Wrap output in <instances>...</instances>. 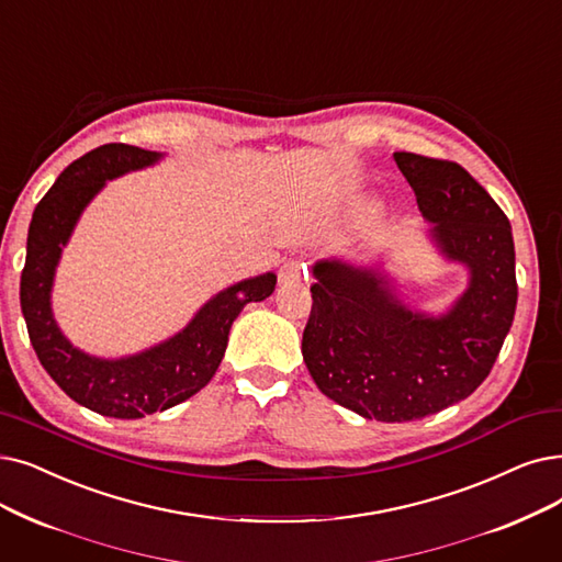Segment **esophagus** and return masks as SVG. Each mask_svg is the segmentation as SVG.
Listing matches in <instances>:
<instances>
[{"label":"esophagus","mask_w":562,"mask_h":562,"mask_svg":"<svg viewBox=\"0 0 562 562\" xmlns=\"http://www.w3.org/2000/svg\"><path fill=\"white\" fill-rule=\"evenodd\" d=\"M280 280L282 282H296L307 280V263L305 261H284L280 268Z\"/></svg>","instance_id":"34e87169"}]
</instances>
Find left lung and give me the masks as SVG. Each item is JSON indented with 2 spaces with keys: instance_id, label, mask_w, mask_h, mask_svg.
Instances as JSON below:
<instances>
[{
  "instance_id": "1",
  "label": "left lung",
  "mask_w": 562,
  "mask_h": 562,
  "mask_svg": "<svg viewBox=\"0 0 562 562\" xmlns=\"http://www.w3.org/2000/svg\"><path fill=\"white\" fill-rule=\"evenodd\" d=\"M443 255L471 282L438 319L406 310L374 271L314 266L303 360L326 397L381 423L420 420L490 376L517 307L515 240L503 209L461 165L397 151Z\"/></svg>"
}]
</instances>
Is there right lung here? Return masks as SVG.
Returning <instances> with one entry per match:
<instances>
[{
    "instance_id": "obj_1",
    "label": "right lung",
    "mask_w": 562,
    "mask_h": 562,
    "mask_svg": "<svg viewBox=\"0 0 562 562\" xmlns=\"http://www.w3.org/2000/svg\"><path fill=\"white\" fill-rule=\"evenodd\" d=\"M158 158L160 154L139 146L103 144L72 160L34 209L20 276V307L45 372L70 400L121 420L144 418L200 393L225 356L229 328L240 310L268 299L276 289L273 273L243 280L211 299L179 335L131 358L101 360L70 345L50 310L61 248L105 181Z\"/></svg>"
}]
</instances>
